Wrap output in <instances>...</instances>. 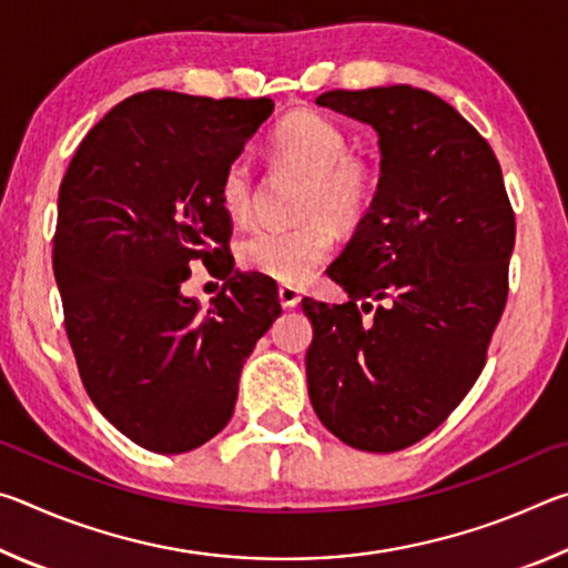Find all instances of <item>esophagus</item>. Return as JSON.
<instances>
[{
  "instance_id": "1",
  "label": "esophagus",
  "mask_w": 568,
  "mask_h": 568,
  "mask_svg": "<svg viewBox=\"0 0 568 568\" xmlns=\"http://www.w3.org/2000/svg\"><path fill=\"white\" fill-rule=\"evenodd\" d=\"M277 297H281V305L283 307H295L297 303H301L303 295L293 285H281V287H277Z\"/></svg>"
}]
</instances>
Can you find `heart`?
I'll return each mask as SVG.
<instances>
[{"label":"heart","mask_w":568,"mask_h":568,"mask_svg":"<svg viewBox=\"0 0 568 568\" xmlns=\"http://www.w3.org/2000/svg\"><path fill=\"white\" fill-rule=\"evenodd\" d=\"M273 155L301 170L305 187L297 225H257L240 240L237 261L245 271L301 285L325 263L335 247L333 225H358L376 195V170L351 155L348 134L321 112L287 114L271 134ZM255 172L247 158H235L220 180V203L233 220L250 215Z\"/></svg>","instance_id":"b5f03b06"}]
</instances>
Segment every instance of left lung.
<instances>
[{
	"label": "left lung",
	"mask_w": 568,
	"mask_h": 568,
	"mask_svg": "<svg viewBox=\"0 0 568 568\" xmlns=\"http://www.w3.org/2000/svg\"><path fill=\"white\" fill-rule=\"evenodd\" d=\"M315 102L378 132L381 180L328 267L348 303L303 301L307 396L343 444L390 454L436 430L484 371L516 220L491 145L436 94L393 84Z\"/></svg>",
	"instance_id": "left-lung-1"
}]
</instances>
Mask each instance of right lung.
I'll return each instance as SVG.
<instances>
[{"mask_svg": "<svg viewBox=\"0 0 568 568\" xmlns=\"http://www.w3.org/2000/svg\"><path fill=\"white\" fill-rule=\"evenodd\" d=\"M273 100L148 90L80 142L60 185L52 265L84 390L155 454L207 444L233 418L237 381L281 315L275 283L233 271L225 168ZM203 260L226 285L207 312L179 287Z\"/></svg>", "mask_w": 568, "mask_h": 568, "instance_id": "1", "label": "right lung"}]
</instances>
